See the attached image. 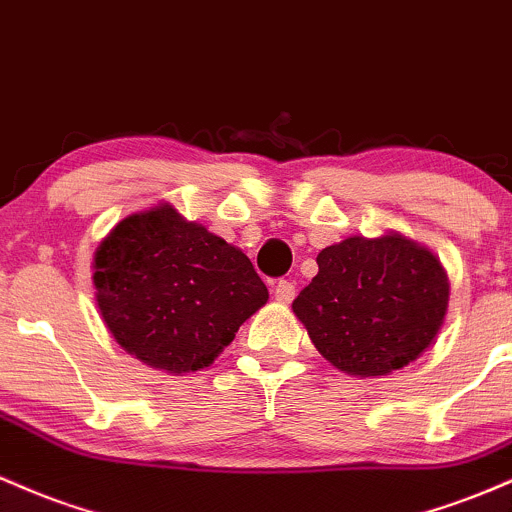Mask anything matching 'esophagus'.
Returning a JSON list of instances; mask_svg holds the SVG:
<instances>
[{"instance_id": "esophagus-1", "label": "esophagus", "mask_w": 512, "mask_h": 512, "mask_svg": "<svg viewBox=\"0 0 512 512\" xmlns=\"http://www.w3.org/2000/svg\"><path fill=\"white\" fill-rule=\"evenodd\" d=\"M273 295L278 302L290 304L292 297H295V283H290V280H278L273 287Z\"/></svg>"}]
</instances>
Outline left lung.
I'll return each mask as SVG.
<instances>
[{"label": "left lung", "mask_w": 512, "mask_h": 512, "mask_svg": "<svg viewBox=\"0 0 512 512\" xmlns=\"http://www.w3.org/2000/svg\"><path fill=\"white\" fill-rule=\"evenodd\" d=\"M317 263L292 312L333 367L353 377L392 375L433 346L450 280L428 246L399 232L355 234L321 249Z\"/></svg>", "instance_id": "obj_1"}]
</instances>
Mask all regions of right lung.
Listing matches in <instances>:
<instances>
[{
    "instance_id": "right-lung-1",
    "label": "right lung",
    "mask_w": 512,
    "mask_h": 512,
    "mask_svg": "<svg viewBox=\"0 0 512 512\" xmlns=\"http://www.w3.org/2000/svg\"><path fill=\"white\" fill-rule=\"evenodd\" d=\"M91 268L96 307L118 346L171 375L210 367L268 302L244 251L171 203L123 217Z\"/></svg>"
}]
</instances>
